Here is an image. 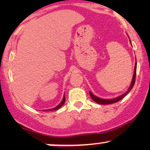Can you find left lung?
Returning <instances> with one entry per match:
<instances>
[{
  "mask_svg": "<svg viewBox=\"0 0 150 150\" xmlns=\"http://www.w3.org/2000/svg\"><path fill=\"white\" fill-rule=\"evenodd\" d=\"M136 70H137V63H135V69H134V74H133V77H132V82H131V84H130V87H129L128 91H127L126 92L124 93V94H123L122 95L119 96V97H117L116 98H114V99H101V98H99L97 97H96L95 95H94V94H92V92L89 91V95H90V97L92 99L94 100L95 102H97V104H113V103H116L117 101H120V99H122L123 98H124L125 96L127 95V94H128L129 92H130V91L132 89V87H133L134 86V84H135V77H136Z\"/></svg>",
  "mask_w": 150,
  "mask_h": 150,
  "instance_id": "1",
  "label": "left lung"
}]
</instances>
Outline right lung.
I'll list each match as a JSON object with an SVG mask.
<instances>
[{"label":"right lung","mask_w":150,"mask_h":150,"mask_svg":"<svg viewBox=\"0 0 150 150\" xmlns=\"http://www.w3.org/2000/svg\"><path fill=\"white\" fill-rule=\"evenodd\" d=\"M65 94H64V96H63V100H62V101L61 103H60L57 106H56V108H51V109H49V110H46V111H55V110H58V108H60L62 106H63V104H64V103H65Z\"/></svg>","instance_id":"obj_1"}]
</instances>
